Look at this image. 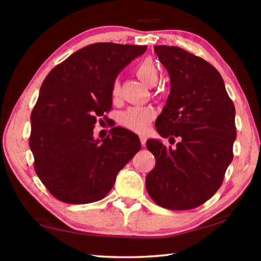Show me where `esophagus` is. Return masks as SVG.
I'll return each instance as SVG.
<instances>
[{
  "label": "esophagus",
  "mask_w": 261,
  "mask_h": 261,
  "mask_svg": "<svg viewBox=\"0 0 261 261\" xmlns=\"http://www.w3.org/2000/svg\"><path fill=\"white\" fill-rule=\"evenodd\" d=\"M140 143H141V145H143V146H145V145H146V137L140 136Z\"/></svg>",
  "instance_id": "1"
}]
</instances>
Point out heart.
I'll list each match as a JSON object with an SVG mask.
<instances>
[{"mask_svg": "<svg viewBox=\"0 0 261 261\" xmlns=\"http://www.w3.org/2000/svg\"><path fill=\"white\" fill-rule=\"evenodd\" d=\"M136 74L141 82L146 86L155 85L159 78V71L152 60H144L136 67ZM120 94V83L115 81L112 87L113 98H117ZM153 112L148 108L144 107H134L127 109L126 112L121 115L120 122L126 129L132 130L135 132H144L147 129L149 123L152 121Z\"/></svg>", "mask_w": 261, "mask_h": 261, "instance_id": "obj_1", "label": "heart"}]
</instances>
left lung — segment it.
<instances>
[{"label": "left lung", "mask_w": 261, "mask_h": 261, "mask_svg": "<svg viewBox=\"0 0 261 261\" xmlns=\"http://www.w3.org/2000/svg\"><path fill=\"white\" fill-rule=\"evenodd\" d=\"M170 78V93L156 118L163 138L180 137L175 148L148 139L155 167L146 189L161 207L191 210L207 201L222 184L236 139L235 106L213 65L179 47L154 46Z\"/></svg>", "instance_id": "8db88e82"}]
</instances>
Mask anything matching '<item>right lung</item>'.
<instances>
[{
  "mask_svg": "<svg viewBox=\"0 0 261 261\" xmlns=\"http://www.w3.org/2000/svg\"><path fill=\"white\" fill-rule=\"evenodd\" d=\"M147 46L98 42L73 53L48 73L31 114L30 148L35 173L67 204L102 199L116 176L139 151L138 136L113 127L94 139L98 116L112 109V87Z\"/></svg>",
  "mask_w": 261,
  "mask_h": 261,
  "instance_id": "obj_1",
  "label": "right lung"
}]
</instances>
